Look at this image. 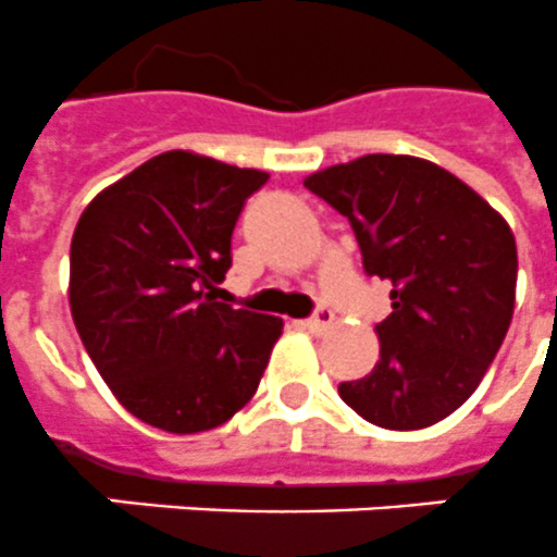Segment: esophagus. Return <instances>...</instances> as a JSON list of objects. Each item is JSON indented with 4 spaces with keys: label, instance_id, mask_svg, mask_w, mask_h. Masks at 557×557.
Wrapping results in <instances>:
<instances>
[{
    "label": "esophagus",
    "instance_id": "1",
    "mask_svg": "<svg viewBox=\"0 0 557 557\" xmlns=\"http://www.w3.org/2000/svg\"><path fill=\"white\" fill-rule=\"evenodd\" d=\"M332 323H334V311L325 309V306H320V309L314 311L309 320H306V329H309V332L320 334V332H325V329H329Z\"/></svg>",
    "mask_w": 557,
    "mask_h": 557
}]
</instances>
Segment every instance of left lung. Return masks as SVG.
Masks as SVG:
<instances>
[{
    "label": "left lung",
    "instance_id": "left-lung-1",
    "mask_svg": "<svg viewBox=\"0 0 557 557\" xmlns=\"http://www.w3.org/2000/svg\"><path fill=\"white\" fill-rule=\"evenodd\" d=\"M355 228L363 269L392 283L374 325L381 360L341 383L374 426L426 429L469 400L515 311L518 248L504 216L463 180L409 153H366L302 180Z\"/></svg>",
    "mask_w": 557,
    "mask_h": 557
}]
</instances>
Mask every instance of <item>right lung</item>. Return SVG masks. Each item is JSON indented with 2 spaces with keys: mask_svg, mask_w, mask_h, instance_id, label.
<instances>
[{
  "mask_svg": "<svg viewBox=\"0 0 557 557\" xmlns=\"http://www.w3.org/2000/svg\"><path fill=\"white\" fill-rule=\"evenodd\" d=\"M269 174L165 151L99 191L71 239L67 302L125 409L171 435L223 426L255 397L283 320L214 300L243 202Z\"/></svg>",
  "mask_w": 557,
  "mask_h": 557,
  "instance_id": "1",
  "label": "right lung"
}]
</instances>
